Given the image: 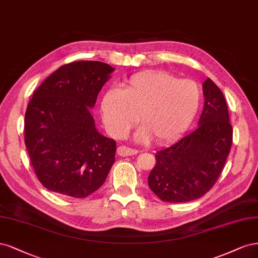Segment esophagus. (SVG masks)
<instances>
[{"label": "esophagus", "instance_id": "esophagus-1", "mask_svg": "<svg viewBox=\"0 0 258 258\" xmlns=\"http://www.w3.org/2000/svg\"><path fill=\"white\" fill-rule=\"evenodd\" d=\"M137 150H135V149H131V148H127L125 146H120L118 149H117V153L120 155V156H130V155H135L137 154Z\"/></svg>", "mask_w": 258, "mask_h": 258}]
</instances>
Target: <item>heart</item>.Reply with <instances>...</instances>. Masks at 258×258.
Listing matches in <instances>:
<instances>
[{"instance_id":"1","label":"heart","mask_w":258,"mask_h":258,"mask_svg":"<svg viewBox=\"0 0 258 258\" xmlns=\"http://www.w3.org/2000/svg\"><path fill=\"white\" fill-rule=\"evenodd\" d=\"M201 102V88L195 81L152 71L132 76L123 90H108L101 110L111 135L126 136L140 113L144 126L137 133V139L148 141L153 137L157 144H166L188 127Z\"/></svg>"}]
</instances>
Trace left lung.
Listing matches in <instances>:
<instances>
[{
	"mask_svg": "<svg viewBox=\"0 0 258 258\" xmlns=\"http://www.w3.org/2000/svg\"><path fill=\"white\" fill-rule=\"evenodd\" d=\"M198 126L155 154L148 177L152 192L167 203H186L204 196L223 170L232 144V127L222 91L208 78Z\"/></svg>",
	"mask_w": 258,
	"mask_h": 258,
	"instance_id": "obj_1",
	"label": "left lung"
}]
</instances>
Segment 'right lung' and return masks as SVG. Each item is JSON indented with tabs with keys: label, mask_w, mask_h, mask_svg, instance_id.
Returning a JSON list of instances; mask_svg holds the SVG:
<instances>
[{
	"label": "right lung",
	"mask_w": 258,
	"mask_h": 258,
	"mask_svg": "<svg viewBox=\"0 0 258 258\" xmlns=\"http://www.w3.org/2000/svg\"><path fill=\"white\" fill-rule=\"evenodd\" d=\"M113 68L99 61L65 64L33 94L24 117V143L46 188L85 198L103 185L117 145L95 127L91 110Z\"/></svg>",
	"instance_id": "obj_1"
}]
</instances>
